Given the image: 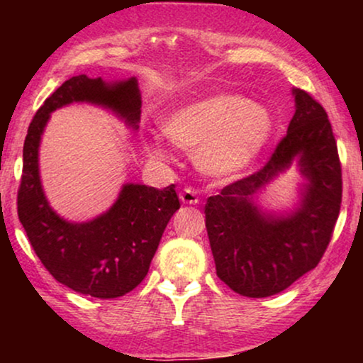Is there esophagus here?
<instances>
[{
  "label": "esophagus",
  "instance_id": "obj_1",
  "mask_svg": "<svg viewBox=\"0 0 363 363\" xmlns=\"http://www.w3.org/2000/svg\"><path fill=\"white\" fill-rule=\"evenodd\" d=\"M180 200L185 203V205H196L198 203V195L193 188H185L180 193Z\"/></svg>",
  "mask_w": 363,
  "mask_h": 363
}]
</instances>
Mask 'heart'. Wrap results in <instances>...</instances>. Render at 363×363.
<instances>
[{"instance_id":"b5f03b06","label":"heart","mask_w":363,"mask_h":363,"mask_svg":"<svg viewBox=\"0 0 363 363\" xmlns=\"http://www.w3.org/2000/svg\"><path fill=\"white\" fill-rule=\"evenodd\" d=\"M173 145L195 152L198 167L210 175H233L250 165L269 140L272 118L261 104L231 94L201 97L177 107L162 123ZM165 157L158 140L148 145Z\"/></svg>"}]
</instances>
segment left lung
Wrapping results in <instances>:
<instances>
[{
    "mask_svg": "<svg viewBox=\"0 0 363 363\" xmlns=\"http://www.w3.org/2000/svg\"><path fill=\"white\" fill-rule=\"evenodd\" d=\"M296 112L266 165L210 196L205 223L216 274L246 297L284 291L319 264L332 240L342 203V167L325 108L302 89L292 91ZM300 157L310 178L301 208L286 218L257 210L252 196Z\"/></svg>",
    "mask_w": 363,
    "mask_h": 363,
    "instance_id": "left-lung-1",
    "label": "left lung"
}]
</instances>
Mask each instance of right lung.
<instances>
[{
	"label": "right lung",
	"mask_w": 363,
	"mask_h": 363,
	"mask_svg": "<svg viewBox=\"0 0 363 363\" xmlns=\"http://www.w3.org/2000/svg\"><path fill=\"white\" fill-rule=\"evenodd\" d=\"M111 107L133 128L140 121L137 81L108 86L101 77L74 76L49 96L29 123L23 147V175L18 216L43 266L54 279L81 294L113 299L147 276L163 231L180 200L175 185L163 190L128 183L102 216L67 223L51 210L39 180L38 148L49 113L71 102Z\"/></svg>",
	"instance_id": "1"
}]
</instances>
